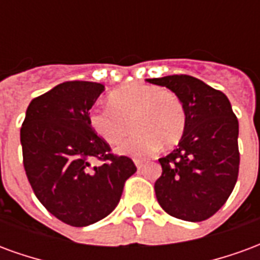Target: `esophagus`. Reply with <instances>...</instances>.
Segmentation results:
<instances>
[{"label":"esophagus","mask_w":260,"mask_h":260,"mask_svg":"<svg viewBox=\"0 0 260 260\" xmlns=\"http://www.w3.org/2000/svg\"><path fill=\"white\" fill-rule=\"evenodd\" d=\"M135 166H136V169L141 170L142 167H143V163H142L141 160H135Z\"/></svg>","instance_id":"1"}]
</instances>
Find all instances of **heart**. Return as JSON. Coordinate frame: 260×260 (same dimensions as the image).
I'll return each mask as SVG.
<instances>
[{
    "instance_id": "obj_1",
    "label": "heart",
    "mask_w": 260,
    "mask_h": 260,
    "mask_svg": "<svg viewBox=\"0 0 260 260\" xmlns=\"http://www.w3.org/2000/svg\"><path fill=\"white\" fill-rule=\"evenodd\" d=\"M108 108H94L89 114V126L102 141L115 146L124 141L131 128L135 134L118 153L146 156L158 146H177L186 128V113L178 94L146 83H131L113 90Z\"/></svg>"
}]
</instances>
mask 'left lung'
<instances>
[{
	"mask_svg": "<svg viewBox=\"0 0 260 260\" xmlns=\"http://www.w3.org/2000/svg\"><path fill=\"white\" fill-rule=\"evenodd\" d=\"M184 103L185 134L177 149L158 158L154 182L160 206L173 217L202 221L212 217L234 189L240 169L238 119L223 91L189 75L147 79Z\"/></svg>",
	"mask_w": 260,
	"mask_h": 260,
	"instance_id": "left-lung-1",
	"label": "left lung"
}]
</instances>
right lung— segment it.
<instances>
[{
    "label": "right lung",
    "mask_w": 260,
    "mask_h": 260,
    "mask_svg": "<svg viewBox=\"0 0 260 260\" xmlns=\"http://www.w3.org/2000/svg\"><path fill=\"white\" fill-rule=\"evenodd\" d=\"M104 86L72 80L33 99L20 128L27 180L53 216L74 227L102 220L118 205L125 181L136 171L114 156L89 126V110ZM94 158L102 166H91Z\"/></svg>",
    "instance_id": "add662e5"
}]
</instances>
